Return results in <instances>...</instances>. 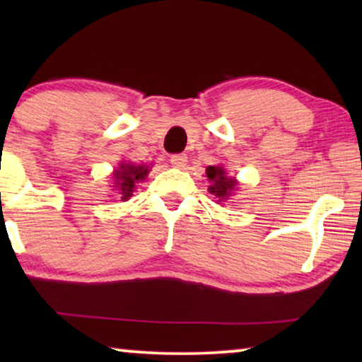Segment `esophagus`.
<instances>
[{"label": "esophagus", "mask_w": 362, "mask_h": 362, "mask_svg": "<svg viewBox=\"0 0 362 362\" xmlns=\"http://www.w3.org/2000/svg\"><path fill=\"white\" fill-rule=\"evenodd\" d=\"M171 165L176 166V168H185L186 163H187V156L185 153H176V155H171Z\"/></svg>", "instance_id": "34e87169"}]
</instances>
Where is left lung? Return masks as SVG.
<instances>
[{"label":"left lung","instance_id":"8db88e82","mask_svg":"<svg viewBox=\"0 0 362 362\" xmlns=\"http://www.w3.org/2000/svg\"><path fill=\"white\" fill-rule=\"evenodd\" d=\"M206 173L209 181L212 182L209 186V191L219 197V201L227 199L230 196V191L235 187V181L232 177H226V171L219 166H209Z\"/></svg>","mask_w":362,"mask_h":362}]
</instances>
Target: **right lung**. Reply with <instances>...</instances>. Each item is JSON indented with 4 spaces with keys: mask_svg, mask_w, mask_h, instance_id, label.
Wrapping results in <instances>:
<instances>
[{
    "mask_svg": "<svg viewBox=\"0 0 362 362\" xmlns=\"http://www.w3.org/2000/svg\"><path fill=\"white\" fill-rule=\"evenodd\" d=\"M148 175V166L145 165H130V163H123L120 165V170L115 171V185L118 196H120L122 201L130 199L133 196V191H135V186L138 181L145 180Z\"/></svg>",
    "mask_w": 362,
    "mask_h": 362,
    "instance_id": "add662e5",
    "label": "right lung"
}]
</instances>
